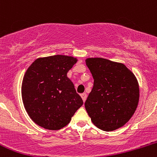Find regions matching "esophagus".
I'll list each match as a JSON object with an SVG mask.
<instances>
[{"instance_id":"34e87169","label":"esophagus","mask_w":157,"mask_h":157,"mask_svg":"<svg viewBox=\"0 0 157 157\" xmlns=\"http://www.w3.org/2000/svg\"><path fill=\"white\" fill-rule=\"evenodd\" d=\"M81 97H82V100H83V102H85V101H86V98H87V95H86V93H83V94H81Z\"/></svg>"}]
</instances>
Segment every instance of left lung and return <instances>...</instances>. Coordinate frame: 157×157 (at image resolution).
Masks as SVG:
<instances>
[{"mask_svg": "<svg viewBox=\"0 0 157 157\" xmlns=\"http://www.w3.org/2000/svg\"><path fill=\"white\" fill-rule=\"evenodd\" d=\"M94 86L85 108L94 125L105 131L123 126L133 116L140 98L135 75L124 64L101 57L87 58Z\"/></svg>", "mask_w": 157, "mask_h": 157, "instance_id": "obj_1", "label": "left lung"}]
</instances>
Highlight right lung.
<instances>
[{
  "mask_svg": "<svg viewBox=\"0 0 157 157\" xmlns=\"http://www.w3.org/2000/svg\"><path fill=\"white\" fill-rule=\"evenodd\" d=\"M77 61L66 55L40 57L26 70L21 87L23 102L30 118L40 127L62 128L83 104L67 77Z\"/></svg>",
  "mask_w": 157,
  "mask_h": 157,
  "instance_id": "obj_1",
  "label": "right lung"
}]
</instances>
